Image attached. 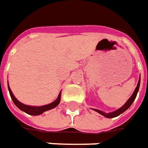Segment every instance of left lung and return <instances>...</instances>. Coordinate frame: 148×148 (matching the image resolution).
<instances>
[{"label": "left lung", "mask_w": 148, "mask_h": 148, "mask_svg": "<svg viewBox=\"0 0 148 148\" xmlns=\"http://www.w3.org/2000/svg\"><path fill=\"white\" fill-rule=\"evenodd\" d=\"M139 86H140V77L139 78V82H138V84H137V86L135 87V90L133 92V94L132 95V96L129 98L127 101L126 102L124 105L123 106H121L120 108H119L118 110H114V111H112V112H109V113H106V112H104L103 110H98V109H92L93 110H95L96 112H98L100 114H102L103 115L104 117L108 118V119H111V118H114V117H117L119 115H120L121 114H123L124 111L127 110L128 108L130 107V106H132V104L133 103V102L135 101V98H136V95H137V94H138V91H139Z\"/></svg>", "instance_id": "left-lung-1"}]
</instances>
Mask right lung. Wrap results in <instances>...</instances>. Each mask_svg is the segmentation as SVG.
Masks as SVG:
<instances>
[{"label": "right lung", "instance_id": "obj_1", "mask_svg": "<svg viewBox=\"0 0 148 148\" xmlns=\"http://www.w3.org/2000/svg\"><path fill=\"white\" fill-rule=\"evenodd\" d=\"M8 88H9V94L11 96V99L13 100V102L14 104L16 105L21 110H22L24 112H25L28 114H30V115H40L42 114L43 112H45L46 110H51L53 108H55L58 104L60 103L61 101V92L59 93V95L58 96V98L55 101H53V103H49V104H46L44 106H29V105H25L23 104L22 103H21L20 101H18L16 99V97L13 95V92L11 90V89L9 87V82H8Z\"/></svg>", "mask_w": 148, "mask_h": 148}]
</instances>
